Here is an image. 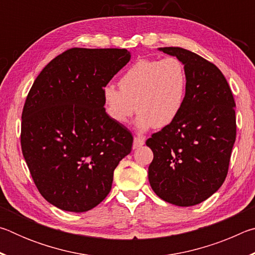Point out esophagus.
Here are the masks:
<instances>
[{"instance_id":"34e87169","label":"esophagus","mask_w":255,"mask_h":255,"mask_svg":"<svg viewBox=\"0 0 255 255\" xmlns=\"http://www.w3.org/2000/svg\"><path fill=\"white\" fill-rule=\"evenodd\" d=\"M145 143L144 138H140V137H135L133 138V144H132V148L136 149L138 147H140V146H143Z\"/></svg>"}]
</instances>
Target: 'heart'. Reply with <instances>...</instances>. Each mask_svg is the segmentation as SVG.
<instances>
[{
  "label": "heart",
  "mask_w": 255,
  "mask_h": 255,
  "mask_svg": "<svg viewBox=\"0 0 255 255\" xmlns=\"http://www.w3.org/2000/svg\"><path fill=\"white\" fill-rule=\"evenodd\" d=\"M119 90L107 85L102 91L109 117L126 124L135 111L138 130L155 126L163 128L174 122L184 106L188 75L183 63L176 57L140 59L118 82Z\"/></svg>",
  "instance_id": "heart-1"
}]
</instances>
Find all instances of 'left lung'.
<instances>
[{
    "label": "left lung",
    "instance_id": "1",
    "mask_svg": "<svg viewBox=\"0 0 255 255\" xmlns=\"http://www.w3.org/2000/svg\"><path fill=\"white\" fill-rule=\"evenodd\" d=\"M183 63L188 75L184 106L173 123L146 140L153 191L172 205L208 199L226 179L236 138L235 101L219 68L180 47L159 48Z\"/></svg>",
    "mask_w": 255,
    "mask_h": 255
}]
</instances>
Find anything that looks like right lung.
<instances>
[{"instance_id":"1","label":"right lung","mask_w":255,"mask_h":255,"mask_svg":"<svg viewBox=\"0 0 255 255\" xmlns=\"http://www.w3.org/2000/svg\"><path fill=\"white\" fill-rule=\"evenodd\" d=\"M130 60L127 49L71 48L47 64L25 99L21 148L40 195L83 213L110 192L132 135L112 120L102 91Z\"/></svg>"}]
</instances>
